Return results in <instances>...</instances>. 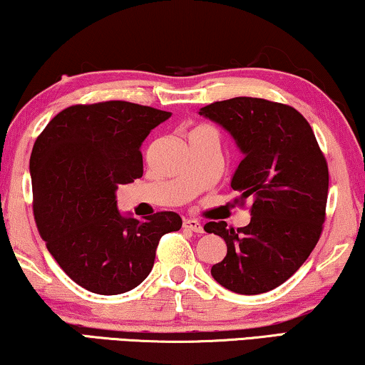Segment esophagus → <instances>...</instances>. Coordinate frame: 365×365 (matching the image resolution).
Returning a JSON list of instances; mask_svg holds the SVG:
<instances>
[{"mask_svg":"<svg viewBox=\"0 0 365 365\" xmlns=\"http://www.w3.org/2000/svg\"><path fill=\"white\" fill-rule=\"evenodd\" d=\"M182 225H184V229L192 230V232H195V234H204V227H202V224H200L199 220H195V219H184Z\"/></svg>","mask_w":365,"mask_h":365,"instance_id":"34e87169","label":"esophagus"}]
</instances>
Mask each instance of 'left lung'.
<instances>
[{"instance_id": "left-lung-1", "label": "left lung", "mask_w": 365, "mask_h": 365, "mask_svg": "<svg viewBox=\"0 0 365 365\" xmlns=\"http://www.w3.org/2000/svg\"><path fill=\"white\" fill-rule=\"evenodd\" d=\"M199 115L235 140L244 160L230 187L240 194L237 204L252 200L248 225H204L227 244L225 258L210 273L234 293H267L287 282L318 244L329 187L326 158L308 121L289 105L235 97L205 105Z\"/></svg>"}]
</instances>
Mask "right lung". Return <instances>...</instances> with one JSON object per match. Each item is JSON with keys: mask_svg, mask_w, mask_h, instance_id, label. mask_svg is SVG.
I'll list each match as a JSON object with an SVG mask.
<instances>
[{"mask_svg": "<svg viewBox=\"0 0 365 365\" xmlns=\"http://www.w3.org/2000/svg\"><path fill=\"white\" fill-rule=\"evenodd\" d=\"M170 117L121 100L72 105L36 140L29 160L36 225L62 270L88 292L138 287L161 237L181 229V217L168 210L143 220L123 217L115 194L143 176L141 145Z\"/></svg>", "mask_w": 365, "mask_h": 365, "instance_id": "right-lung-1", "label": "right lung"}]
</instances>
